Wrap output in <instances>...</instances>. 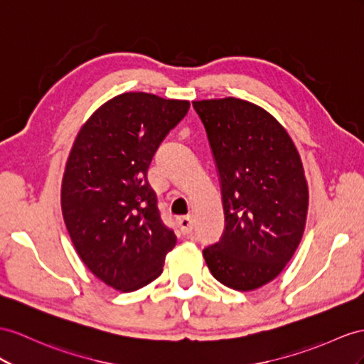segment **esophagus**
Returning a JSON list of instances; mask_svg holds the SVG:
<instances>
[{
  "instance_id": "obj_1",
  "label": "esophagus",
  "mask_w": 364,
  "mask_h": 364,
  "mask_svg": "<svg viewBox=\"0 0 364 364\" xmlns=\"http://www.w3.org/2000/svg\"><path fill=\"white\" fill-rule=\"evenodd\" d=\"M178 226H180V230H181L183 235L191 234L192 229H193L192 218L191 217H181V218H178Z\"/></svg>"
}]
</instances>
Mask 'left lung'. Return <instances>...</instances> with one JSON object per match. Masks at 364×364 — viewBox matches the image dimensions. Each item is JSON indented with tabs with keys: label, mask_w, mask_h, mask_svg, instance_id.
I'll use <instances>...</instances> for the list:
<instances>
[{
	"label": "left lung",
	"mask_w": 364,
	"mask_h": 364,
	"mask_svg": "<svg viewBox=\"0 0 364 364\" xmlns=\"http://www.w3.org/2000/svg\"><path fill=\"white\" fill-rule=\"evenodd\" d=\"M220 176L225 232L203 250L210 274L235 291L272 282L300 245L309 192L296 147L257 105L193 101Z\"/></svg>",
	"instance_id": "left-lung-1"
}]
</instances>
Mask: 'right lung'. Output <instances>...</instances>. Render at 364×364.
Segmentation results:
<instances>
[{
    "instance_id": "right-lung-1",
    "label": "right lung",
    "mask_w": 364,
    "mask_h": 364,
    "mask_svg": "<svg viewBox=\"0 0 364 364\" xmlns=\"http://www.w3.org/2000/svg\"><path fill=\"white\" fill-rule=\"evenodd\" d=\"M189 107L154 93H121L93 112L72 146L61 184L64 223L82 263L117 291L160 277L176 243L147 169Z\"/></svg>"
}]
</instances>
